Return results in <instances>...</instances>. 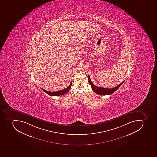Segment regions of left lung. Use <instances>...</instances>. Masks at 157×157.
Listing matches in <instances>:
<instances>
[{
  "mask_svg": "<svg viewBox=\"0 0 157 157\" xmlns=\"http://www.w3.org/2000/svg\"><path fill=\"white\" fill-rule=\"evenodd\" d=\"M88 80H89V82L91 87H92V89L93 91L97 94L102 95H109V94H113L114 92H115L116 90H117L122 85V84L124 82V81L123 82L120 83L119 85H118L115 88H112V89H107V88H102V87H97L96 86L94 85L90 80L89 75H88Z\"/></svg>",
  "mask_w": 157,
  "mask_h": 157,
  "instance_id": "8db88e82",
  "label": "left lung"
}]
</instances>
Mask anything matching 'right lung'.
<instances>
[{
	"label": "right lung",
	"instance_id": "1",
	"mask_svg": "<svg viewBox=\"0 0 157 157\" xmlns=\"http://www.w3.org/2000/svg\"><path fill=\"white\" fill-rule=\"evenodd\" d=\"M72 84V83L71 82L70 83V85L67 88H65V89L63 90H58V91H56V92H49V91L46 90H45L43 89L42 88H40L44 92H45L47 94H49V95H51V96H59L60 95L65 94L67 92H69V90H70V88L71 87Z\"/></svg>",
	"mask_w": 157,
	"mask_h": 157
}]
</instances>
